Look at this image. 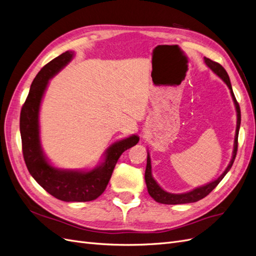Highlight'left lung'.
I'll return each instance as SVG.
<instances>
[{
    "label": "left lung",
    "mask_w": 256,
    "mask_h": 256,
    "mask_svg": "<svg viewBox=\"0 0 256 256\" xmlns=\"http://www.w3.org/2000/svg\"><path fill=\"white\" fill-rule=\"evenodd\" d=\"M204 60L206 65L212 69V70L220 78L226 82V84L228 86L230 90V95L232 98L234 100V104L236 106V111H237V127H236V134H235V142H234V150H233V157H232V160L230 162V164L226 168V171L222 173V175L216 178V180L209 182L205 186H202V187H198L196 189H193L190 192H186V193H180V194H175V193H170L164 191L162 189L160 186L157 184V182L154 180V177L152 175V164H150V154H147V164H146V170H145V182L147 186V191H148L150 196L156 200L158 203L161 204H168V205H176V204H187V203H193V202H198V200L204 198L206 196H208L210 193L218 184L223 180V177L226 175V173L230 171V168H232L234 164V160L236 158V154H237V148H238V134H239V127H240V120H242V114H240V108L237 102V100L235 98V95L233 92V88H232L230 81V76L226 72V69H224L219 63L216 62L212 60L210 58H204Z\"/></svg>",
    "instance_id": "1"
}]
</instances>
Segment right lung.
Instances as JSON below:
<instances>
[{"label":"right lung","instance_id":"obj_1","mask_svg":"<svg viewBox=\"0 0 256 256\" xmlns=\"http://www.w3.org/2000/svg\"><path fill=\"white\" fill-rule=\"evenodd\" d=\"M74 56L66 51L44 65L30 85L20 113L22 152L30 174L51 196L64 202H88L106 190L120 154L138 142L131 136L112 144L106 152L104 162L92 171H67L52 166L46 159L40 138V108L49 80L64 68Z\"/></svg>","mask_w":256,"mask_h":256}]
</instances>
